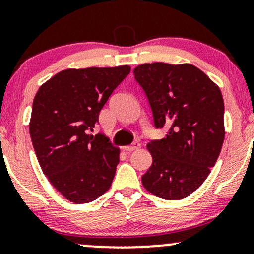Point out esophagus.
<instances>
[{"label":"esophagus","mask_w":254,"mask_h":254,"mask_svg":"<svg viewBox=\"0 0 254 254\" xmlns=\"http://www.w3.org/2000/svg\"><path fill=\"white\" fill-rule=\"evenodd\" d=\"M139 148H140V143H139V141H133V143L130 144V145L125 146L124 149L126 150V151H133V150H137Z\"/></svg>","instance_id":"esophagus-1"}]
</instances>
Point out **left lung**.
<instances>
[{"mask_svg":"<svg viewBox=\"0 0 254 254\" xmlns=\"http://www.w3.org/2000/svg\"><path fill=\"white\" fill-rule=\"evenodd\" d=\"M133 72L148 98L155 128L167 129L165 138L148 143L152 165L141 183L157 197L181 200L200 188L220 154L222 92L191 64H141Z\"/></svg>","mask_w":254,"mask_h":254,"instance_id":"1","label":"left lung"}]
</instances>
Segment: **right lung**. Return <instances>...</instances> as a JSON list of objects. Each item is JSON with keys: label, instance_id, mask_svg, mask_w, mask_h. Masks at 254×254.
I'll list each match as a JSON object with an SVG mask.
<instances>
[{"label": "right lung", "instance_id": "right-lung-1", "mask_svg": "<svg viewBox=\"0 0 254 254\" xmlns=\"http://www.w3.org/2000/svg\"><path fill=\"white\" fill-rule=\"evenodd\" d=\"M129 71L128 65L67 69L35 95L29 130L37 160L51 184L73 203L97 200L111 187L120 150L102 133H88Z\"/></svg>", "mask_w": 254, "mask_h": 254}]
</instances>
